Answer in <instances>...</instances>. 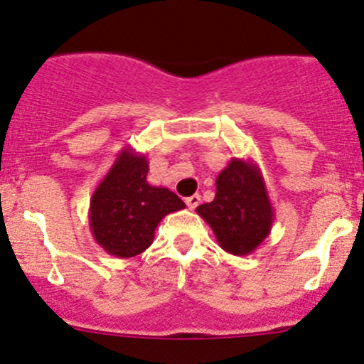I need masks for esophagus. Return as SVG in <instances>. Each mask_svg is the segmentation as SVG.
I'll list each match as a JSON object with an SVG mask.
<instances>
[{
	"label": "esophagus",
	"mask_w": 364,
	"mask_h": 364,
	"mask_svg": "<svg viewBox=\"0 0 364 364\" xmlns=\"http://www.w3.org/2000/svg\"><path fill=\"white\" fill-rule=\"evenodd\" d=\"M185 202H186V205H188L191 210L197 209V205H198V203H200V195H191V197L186 198Z\"/></svg>",
	"instance_id": "34e87169"
}]
</instances>
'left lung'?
I'll use <instances>...</instances> for the list:
<instances>
[{
    "label": "left lung",
    "instance_id": "8db88e82",
    "mask_svg": "<svg viewBox=\"0 0 364 364\" xmlns=\"http://www.w3.org/2000/svg\"><path fill=\"white\" fill-rule=\"evenodd\" d=\"M197 214L214 231L223 250L233 255L252 254L271 233L274 221L257 164L231 159L215 179L214 200L198 205Z\"/></svg>",
    "mask_w": 364,
    "mask_h": 364
}]
</instances>
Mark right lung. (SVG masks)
I'll return each instance as SVG.
<instances>
[{
	"label": "right lung",
	"instance_id": "obj_1",
	"mask_svg": "<svg viewBox=\"0 0 364 364\" xmlns=\"http://www.w3.org/2000/svg\"><path fill=\"white\" fill-rule=\"evenodd\" d=\"M149 161L124 146L90 200V228L95 242L115 257L145 252L155 228L167 214L185 209L174 191L146 181Z\"/></svg>",
	"mask_w": 364,
	"mask_h": 364
}]
</instances>
